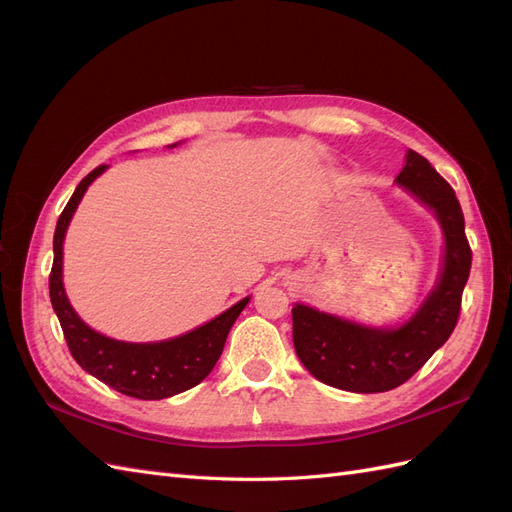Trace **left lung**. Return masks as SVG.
<instances>
[{
  "mask_svg": "<svg viewBox=\"0 0 512 512\" xmlns=\"http://www.w3.org/2000/svg\"><path fill=\"white\" fill-rule=\"evenodd\" d=\"M395 181L436 213L446 243L438 284L418 312L397 329H376L301 303L292 307L301 363L320 382L350 393H384L410 380L455 331L470 277L472 250L455 190L412 149Z\"/></svg>",
  "mask_w": 512,
  "mask_h": 512,
  "instance_id": "left-lung-1",
  "label": "left lung"
}]
</instances>
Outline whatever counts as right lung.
Returning a JSON list of instances; mask_svg holds the SVG:
<instances>
[{
  "instance_id": "right-lung-1",
  "label": "right lung",
  "mask_w": 512,
  "mask_h": 512,
  "mask_svg": "<svg viewBox=\"0 0 512 512\" xmlns=\"http://www.w3.org/2000/svg\"><path fill=\"white\" fill-rule=\"evenodd\" d=\"M175 147V145H173ZM106 170V164L91 170V173L76 185L66 209L61 211L55 237H53V269L49 277V292L55 314L64 331L66 344L87 374L108 384L111 389L136 397V399H166L177 393L192 389L203 382L218 363L224 350L226 337L232 324L243 312L250 297L226 309L218 318L209 320L203 327L190 333L164 339L151 344H130L111 339L91 327L74 312L64 282H61V265H64V237L72 215L79 207L83 194Z\"/></svg>"
}]
</instances>
